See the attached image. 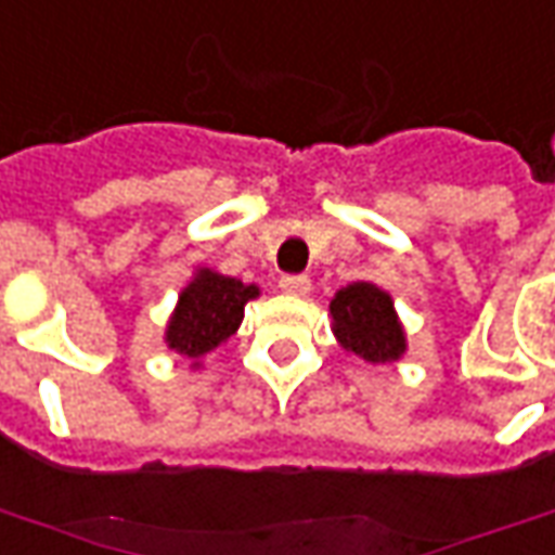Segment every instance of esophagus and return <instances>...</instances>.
<instances>
[{"label": "esophagus", "mask_w": 555, "mask_h": 555, "mask_svg": "<svg viewBox=\"0 0 555 555\" xmlns=\"http://www.w3.org/2000/svg\"><path fill=\"white\" fill-rule=\"evenodd\" d=\"M279 288L285 294H309V276H300V273H288V276L279 279Z\"/></svg>", "instance_id": "34e87169"}]
</instances>
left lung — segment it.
<instances>
[{
    "label": "left lung",
    "instance_id": "left-lung-1",
    "mask_svg": "<svg viewBox=\"0 0 555 555\" xmlns=\"http://www.w3.org/2000/svg\"><path fill=\"white\" fill-rule=\"evenodd\" d=\"M331 315L343 349L356 352L364 361H395L406 349L404 327L391 309V297L371 282H356L337 292L331 300Z\"/></svg>",
    "mask_w": 555,
    "mask_h": 555
}]
</instances>
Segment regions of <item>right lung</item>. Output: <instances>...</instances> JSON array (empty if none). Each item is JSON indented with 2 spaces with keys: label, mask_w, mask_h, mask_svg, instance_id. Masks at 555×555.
Instances as JSON below:
<instances>
[{
  "label": "right lung",
  "mask_w": 555,
  "mask_h": 555,
  "mask_svg": "<svg viewBox=\"0 0 555 555\" xmlns=\"http://www.w3.org/2000/svg\"><path fill=\"white\" fill-rule=\"evenodd\" d=\"M258 297L255 285L218 276L212 270H199L197 279L179 297L167 327L169 349L188 358H199L224 343L243 322V309Z\"/></svg>",
  "instance_id": "right-lung-1"
}]
</instances>
